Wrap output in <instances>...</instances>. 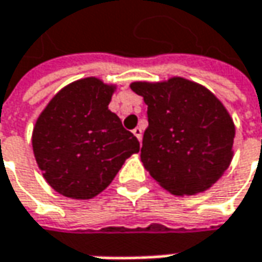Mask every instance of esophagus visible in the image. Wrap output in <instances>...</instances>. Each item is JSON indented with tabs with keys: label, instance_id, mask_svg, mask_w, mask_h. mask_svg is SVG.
I'll return each instance as SVG.
<instances>
[{
	"label": "esophagus",
	"instance_id": "1",
	"mask_svg": "<svg viewBox=\"0 0 262 262\" xmlns=\"http://www.w3.org/2000/svg\"><path fill=\"white\" fill-rule=\"evenodd\" d=\"M133 134L138 138V141H141V137H143V129H141V128H138V126L137 128H134V129H133Z\"/></svg>",
	"mask_w": 262,
	"mask_h": 262
}]
</instances>
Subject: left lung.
Returning a JSON list of instances; mask_svg holds the SVG:
<instances>
[{"label":"left lung","instance_id":"obj_1","mask_svg":"<svg viewBox=\"0 0 262 262\" xmlns=\"http://www.w3.org/2000/svg\"><path fill=\"white\" fill-rule=\"evenodd\" d=\"M129 86L147 104L141 162L155 181L176 196L212 187L233 159L236 128L226 106L181 76Z\"/></svg>","mask_w":262,"mask_h":262}]
</instances>
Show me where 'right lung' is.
<instances>
[{"label": "right lung", "mask_w": 262, "mask_h": 262, "mask_svg": "<svg viewBox=\"0 0 262 262\" xmlns=\"http://www.w3.org/2000/svg\"><path fill=\"white\" fill-rule=\"evenodd\" d=\"M115 90L96 76L78 79L63 86L35 122V161L51 189L66 198L93 199L140 150L134 134L109 111Z\"/></svg>", "instance_id": "1"}]
</instances>
